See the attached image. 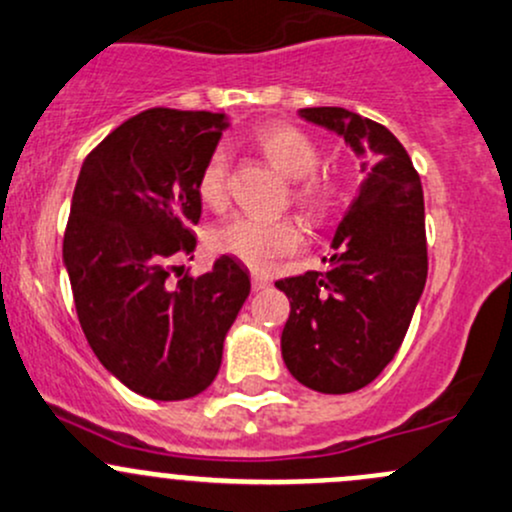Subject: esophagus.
<instances>
[{"instance_id":"1","label":"esophagus","mask_w":512,"mask_h":512,"mask_svg":"<svg viewBox=\"0 0 512 512\" xmlns=\"http://www.w3.org/2000/svg\"><path fill=\"white\" fill-rule=\"evenodd\" d=\"M270 287V277H265L262 272H252V289L255 292H262V289Z\"/></svg>"}]
</instances>
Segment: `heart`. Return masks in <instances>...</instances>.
I'll return each instance as SVG.
<instances>
[{
  "instance_id": "heart-1",
  "label": "heart",
  "mask_w": 512,
  "mask_h": 512,
  "mask_svg": "<svg viewBox=\"0 0 512 512\" xmlns=\"http://www.w3.org/2000/svg\"><path fill=\"white\" fill-rule=\"evenodd\" d=\"M255 144L267 159L292 179V201L306 213L319 218L331 211L338 196V181L331 171L319 169V147L299 127L267 125L257 129ZM230 157L225 147H215L203 161L196 188L208 208L228 203ZM301 230L287 215H233L211 233V247L220 255H230L252 270H265L277 257L292 255L301 245Z\"/></svg>"
}]
</instances>
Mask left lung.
I'll use <instances>...</instances> for the list:
<instances>
[{
    "label": "left lung",
    "instance_id": "1",
    "mask_svg": "<svg viewBox=\"0 0 512 512\" xmlns=\"http://www.w3.org/2000/svg\"><path fill=\"white\" fill-rule=\"evenodd\" d=\"M304 120L343 134L365 181L333 238L324 272L279 279L292 311L282 358L301 385L326 395L373 383L405 341L427 282L424 193L390 129L343 107H304Z\"/></svg>",
    "mask_w": 512,
    "mask_h": 512
}]
</instances>
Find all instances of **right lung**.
I'll use <instances>...</instances> for the list:
<instances>
[{"mask_svg": "<svg viewBox=\"0 0 512 512\" xmlns=\"http://www.w3.org/2000/svg\"><path fill=\"white\" fill-rule=\"evenodd\" d=\"M223 115L152 107L112 129L75 184L63 262L75 311L98 360L129 390L186 400L213 383L223 341L250 294L233 257L193 277L198 174Z\"/></svg>", "mask_w": 512, "mask_h": 512, "instance_id": "1", "label": "right lung"}]
</instances>
